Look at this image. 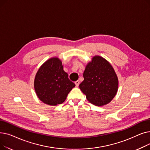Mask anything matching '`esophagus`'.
Wrapping results in <instances>:
<instances>
[{
  "label": "esophagus",
  "instance_id": "esophagus-1",
  "mask_svg": "<svg viewBox=\"0 0 150 150\" xmlns=\"http://www.w3.org/2000/svg\"><path fill=\"white\" fill-rule=\"evenodd\" d=\"M75 85H76V87H78V86H79V84H80V81H78V80L76 81L75 82Z\"/></svg>",
  "mask_w": 150,
  "mask_h": 150
}]
</instances>
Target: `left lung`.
I'll list each match as a JSON object with an SVG mask.
<instances>
[{
  "instance_id": "1",
  "label": "left lung",
  "mask_w": 150,
  "mask_h": 150,
  "mask_svg": "<svg viewBox=\"0 0 150 150\" xmlns=\"http://www.w3.org/2000/svg\"><path fill=\"white\" fill-rule=\"evenodd\" d=\"M83 77L79 87L91 103L104 106L115 96L119 80L112 66L103 57L92 58L86 66Z\"/></svg>"
}]
</instances>
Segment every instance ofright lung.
Returning <instances> with one entry per match:
<instances>
[{"label":"right lung","instance_id":"obj_1","mask_svg":"<svg viewBox=\"0 0 150 150\" xmlns=\"http://www.w3.org/2000/svg\"><path fill=\"white\" fill-rule=\"evenodd\" d=\"M75 86L58 58L46 61L38 70L34 81L38 97L43 103L51 106L62 103Z\"/></svg>","mask_w":150,"mask_h":150}]
</instances>
